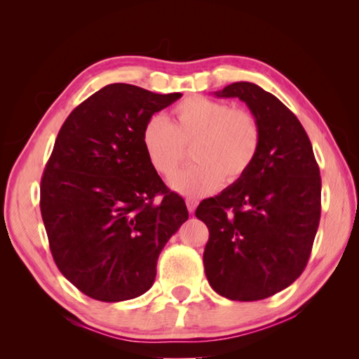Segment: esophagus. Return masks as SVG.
I'll use <instances>...</instances> for the list:
<instances>
[{
  "mask_svg": "<svg viewBox=\"0 0 359 359\" xmlns=\"http://www.w3.org/2000/svg\"><path fill=\"white\" fill-rule=\"evenodd\" d=\"M187 207H188V211L191 212V215H194L196 207H197V199H191V197H188V199H187Z\"/></svg>",
  "mask_w": 359,
  "mask_h": 359,
  "instance_id": "34e87169",
  "label": "esophagus"
}]
</instances>
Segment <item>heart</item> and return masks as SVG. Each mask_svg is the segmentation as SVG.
<instances>
[{"instance_id":"1","label":"heart","mask_w":359,"mask_h":359,"mask_svg":"<svg viewBox=\"0 0 359 359\" xmlns=\"http://www.w3.org/2000/svg\"><path fill=\"white\" fill-rule=\"evenodd\" d=\"M171 123L152 116L142 129V147L149 165L165 179L177 172L191 147L193 166L172 180L182 196L211 194L224 180L238 182L256 160L261 147V128L245 109H233L225 102L194 95L175 104Z\"/></svg>"}]
</instances>
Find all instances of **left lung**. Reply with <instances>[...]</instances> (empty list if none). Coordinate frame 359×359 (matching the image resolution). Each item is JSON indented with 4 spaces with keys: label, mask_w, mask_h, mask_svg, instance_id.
<instances>
[{
    "label": "left lung",
    "mask_w": 359,
    "mask_h": 359,
    "mask_svg": "<svg viewBox=\"0 0 359 359\" xmlns=\"http://www.w3.org/2000/svg\"><path fill=\"white\" fill-rule=\"evenodd\" d=\"M215 95L248 106L261 147L242 179L196 210L210 231L205 274L228 299H265L306 269L321 217V175L306 129L279 98L248 81Z\"/></svg>",
    "instance_id": "8db88e82"
}]
</instances>
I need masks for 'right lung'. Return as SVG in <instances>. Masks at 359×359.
I'll return each instance as SVG.
<instances>
[{
  "mask_svg": "<svg viewBox=\"0 0 359 359\" xmlns=\"http://www.w3.org/2000/svg\"><path fill=\"white\" fill-rule=\"evenodd\" d=\"M180 97L114 83L79 104L57 135L41 179V216L58 270L93 299L147 293L160 251L188 219L185 201L142 147L147 120Z\"/></svg>",
  "mask_w": 359,
  "mask_h": 359,
  "instance_id": "add662e5",
  "label": "right lung"
}]
</instances>
